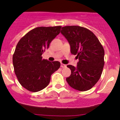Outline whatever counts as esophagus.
<instances>
[{"instance_id": "34e87169", "label": "esophagus", "mask_w": 120, "mask_h": 120, "mask_svg": "<svg viewBox=\"0 0 120 120\" xmlns=\"http://www.w3.org/2000/svg\"><path fill=\"white\" fill-rule=\"evenodd\" d=\"M61 67L62 68H66L67 67V65H65V64H61Z\"/></svg>"}]
</instances>
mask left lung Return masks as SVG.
Instances as JSON below:
<instances>
[{
    "instance_id": "left-lung-1",
    "label": "left lung",
    "mask_w": 120,
    "mask_h": 120,
    "mask_svg": "<svg viewBox=\"0 0 120 120\" xmlns=\"http://www.w3.org/2000/svg\"><path fill=\"white\" fill-rule=\"evenodd\" d=\"M61 34L71 47V53L79 59L76 67L68 65L71 75L66 80L71 87L85 91L94 86L101 77L105 61V51L94 33L79 26L62 27Z\"/></svg>"
}]
</instances>
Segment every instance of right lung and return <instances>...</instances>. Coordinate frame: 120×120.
Listing matches in <instances>:
<instances>
[{"mask_svg":"<svg viewBox=\"0 0 120 120\" xmlns=\"http://www.w3.org/2000/svg\"><path fill=\"white\" fill-rule=\"evenodd\" d=\"M61 28V26L36 27L17 44L12 56L15 74L21 85L29 91L38 92L45 88L51 75L61 66L58 61L51 62L42 57Z\"/></svg>","mask_w":120,"mask_h":120,"instance_id":"add662e5","label":"right lung"}]
</instances>
